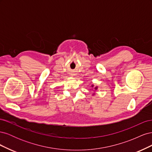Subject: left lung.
Returning <instances> with one entry per match:
<instances>
[{"instance_id":"obj_1","label":"left lung","mask_w":152,"mask_h":152,"mask_svg":"<svg viewBox=\"0 0 152 152\" xmlns=\"http://www.w3.org/2000/svg\"><path fill=\"white\" fill-rule=\"evenodd\" d=\"M93 86H93V85H92V87H93ZM94 89H96H96H98V87H95V88H94Z\"/></svg>"}]
</instances>
